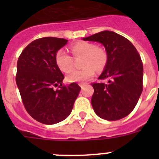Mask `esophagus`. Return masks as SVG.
<instances>
[{
	"mask_svg": "<svg viewBox=\"0 0 159 159\" xmlns=\"http://www.w3.org/2000/svg\"><path fill=\"white\" fill-rule=\"evenodd\" d=\"M86 83H80V84H79V85H80V88H84V86H85V85H86Z\"/></svg>",
	"mask_w": 159,
	"mask_h": 159,
	"instance_id": "esophagus-1",
	"label": "esophagus"
}]
</instances>
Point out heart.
<instances>
[{"mask_svg":"<svg viewBox=\"0 0 159 159\" xmlns=\"http://www.w3.org/2000/svg\"><path fill=\"white\" fill-rule=\"evenodd\" d=\"M70 50L74 58L83 57L80 70H73L67 75L70 83L83 82L95 74L96 71H102L108 62V54L105 48L97 47L95 43L87 41H79L70 46ZM57 67L64 72H68L73 67V58L64 49H60L56 54Z\"/></svg>","mask_w":159,"mask_h":159,"instance_id":"heart-1","label":"heart"}]
</instances>
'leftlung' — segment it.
I'll use <instances>...</instances> for the list:
<instances>
[{
    "mask_svg": "<svg viewBox=\"0 0 159 159\" xmlns=\"http://www.w3.org/2000/svg\"><path fill=\"white\" fill-rule=\"evenodd\" d=\"M83 40L101 43L108 54L107 64L99 77L107 82L92 84L95 114L108 121L126 117L134 110L143 88V66L137 49L127 38L111 31Z\"/></svg>",
    "mask_w": 159,
    "mask_h": 159,
    "instance_id": "obj_1",
    "label": "left lung"
}]
</instances>
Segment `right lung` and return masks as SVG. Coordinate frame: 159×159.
I'll list each match as a JSON object with an SVG mask.
<instances>
[{
    "mask_svg": "<svg viewBox=\"0 0 159 159\" xmlns=\"http://www.w3.org/2000/svg\"><path fill=\"white\" fill-rule=\"evenodd\" d=\"M63 38L43 37L32 41L17 61L16 85L28 113L43 124H55L71 114L80 87L63 85V75L56 54L67 43ZM57 87V89H54Z\"/></svg>",
    "mask_w": 159,
    "mask_h": 159,
    "instance_id": "right-lung-1",
    "label": "right lung"
}]
</instances>
